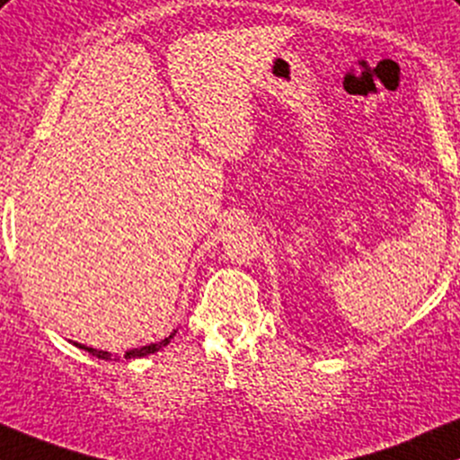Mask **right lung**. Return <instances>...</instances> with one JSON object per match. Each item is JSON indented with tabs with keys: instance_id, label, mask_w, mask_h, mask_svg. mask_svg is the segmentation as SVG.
I'll return each instance as SVG.
<instances>
[{
	"instance_id": "1",
	"label": "right lung",
	"mask_w": 460,
	"mask_h": 460,
	"mask_svg": "<svg viewBox=\"0 0 460 460\" xmlns=\"http://www.w3.org/2000/svg\"><path fill=\"white\" fill-rule=\"evenodd\" d=\"M174 334H176V330L172 332V334L170 336H165L164 341H159V342H150V345H144V347H135V349H128L124 353V358L126 360H133V358H144V356H148V353H155V351H161L164 349L165 345H168L170 341H172L174 338ZM75 347H78V349H83V351H87V353H91V356H95V358H100V360H119V356L118 353H111V351H102V349H93V347H87V345H80V342H74Z\"/></svg>"
}]
</instances>
